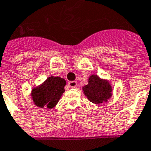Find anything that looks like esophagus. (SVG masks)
I'll return each instance as SVG.
<instances>
[{
	"instance_id": "esophagus-1",
	"label": "esophagus",
	"mask_w": 151,
	"mask_h": 151,
	"mask_svg": "<svg viewBox=\"0 0 151 151\" xmlns=\"http://www.w3.org/2000/svg\"><path fill=\"white\" fill-rule=\"evenodd\" d=\"M68 86L71 88H76L77 86V82L76 81H71L68 83Z\"/></svg>"
}]
</instances>
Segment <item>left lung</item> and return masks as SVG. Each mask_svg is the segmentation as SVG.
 <instances>
[{
	"mask_svg": "<svg viewBox=\"0 0 151 151\" xmlns=\"http://www.w3.org/2000/svg\"><path fill=\"white\" fill-rule=\"evenodd\" d=\"M83 90L88 99L96 105L107 102L113 95V88L109 81L95 74L89 77L88 84L83 87Z\"/></svg>",
	"mask_w": 151,
	"mask_h": 151,
	"instance_id": "left-lung-1",
	"label": "left lung"
}]
</instances>
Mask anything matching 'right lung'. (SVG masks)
Wrapping results in <instances>:
<instances>
[{
  "mask_svg": "<svg viewBox=\"0 0 151 151\" xmlns=\"http://www.w3.org/2000/svg\"><path fill=\"white\" fill-rule=\"evenodd\" d=\"M65 85L66 82L64 78L51 76L44 83L32 89L31 96L33 103L40 108H54L65 93Z\"/></svg>",
  "mask_w": 151,
  "mask_h": 151,
  "instance_id": "add662e5",
  "label": "right lung"
}]
</instances>
